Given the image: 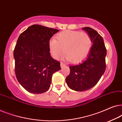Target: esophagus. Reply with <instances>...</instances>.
<instances>
[{"label":"esophagus","mask_w":122,"mask_h":122,"mask_svg":"<svg viewBox=\"0 0 122 122\" xmlns=\"http://www.w3.org/2000/svg\"><path fill=\"white\" fill-rule=\"evenodd\" d=\"M66 65L65 64H64V63H61V68H63V67H64L65 66H66Z\"/></svg>","instance_id":"esophagus-1"}]
</instances>
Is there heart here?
Returning a JSON list of instances; mask_svg holds the SVG:
<instances>
[{
	"label": "heart",
	"mask_w": 122,
	"mask_h": 122,
	"mask_svg": "<svg viewBox=\"0 0 122 122\" xmlns=\"http://www.w3.org/2000/svg\"><path fill=\"white\" fill-rule=\"evenodd\" d=\"M92 46L91 37L87 33L66 30L56 35V39L49 41V52L53 58L58 59L66 53L65 58L71 62H81L88 56Z\"/></svg>",
	"instance_id": "heart-1"
}]
</instances>
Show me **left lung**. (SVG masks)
I'll return each instance as SVG.
<instances>
[{"label": "left lung", "instance_id": "1", "mask_svg": "<svg viewBox=\"0 0 122 122\" xmlns=\"http://www.w3.org/2000/svg\"><path fill=\"white\" fill-rule=\"evenodd\" d=\"M82 29L91 37L92 46L86 59L69 66L70 74L66 78L68 86L78 92L87 91L96 85L106 68L107 50L103 38L92 28L84 27Z\"/></svg>", "mask_w": 122, "mask_h": 122}]
</instances>
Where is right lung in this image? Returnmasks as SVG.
<instances>
[{"mask_svg":"<svg viewBox=\"0 0 122 122\" xmlns=\"http://www.w3.org/2000/svg\"><path fill=\"white\" fill-rule=\"evenodd\" d=\"M58 31L34 24L18 38L14 51L15 73L19 83L30 93L47 91L53 73L61 69V63L51 57L49 49L50 39Z\"/></svg>","mask_w":122,"mask_h":122,"instance_id":"obj_1","label":"right lung"}]
</instances>
